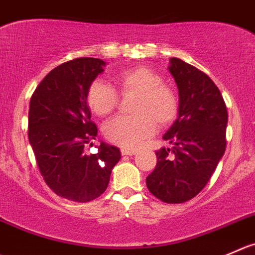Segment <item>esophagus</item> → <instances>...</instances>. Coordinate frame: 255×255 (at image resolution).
<instances>
[{
	"label": "esophagus",
	"instance_id": "1",
	"mask_svg": "<svg viewBox=\"0 0 255 255\" xmlns=\"http://www.w3.org/2000/svg\"><path fill=\"white\" fill-rule=\"evenodd\" d=\"M121 153L122 155H133L137 153V149H130V148H122L121 149Z\"/></svg>",
	"mask_w": 255,
	"mask_h": 255
}]
</instances>
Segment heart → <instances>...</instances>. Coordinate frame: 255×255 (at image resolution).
Returning <instances> with one entry per match:
<instances>
[{
    "instance_id": "obj_1",
    "label": "heart",
    "mask_w": 255,
    "mask_h": 255,
    "mask_svg": "<svg viewBox=\"0 0 255 255\" xmlns=\"http://www.w3.org/2000/svg\"><path fill=\"white\" fill-rule=\"evenodd\" d=\"M122 96L137 95L133 102L134 116H118L103 127L110 142L125 148H135L154 133L155 122L170 125L179 113V98L175 91L163 83L159 73L144 66L128 68L115 77ZM117 91L103 80H95L87 91V105L97 116H108L118 105Z\"/></svg>"
}]
</instances>
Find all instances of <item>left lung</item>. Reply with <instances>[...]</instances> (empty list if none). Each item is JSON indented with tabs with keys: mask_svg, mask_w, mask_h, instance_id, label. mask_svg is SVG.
Listing matches in <instances>:
<instances>
[{
	"mask_svg": "<svg viewBox=\"0 0 255 255\" xmlns=\"http://www.w3.org/2000/svg\"><path fill=\"white\" fill-rule=\"evenodd\" d=\"M169 72L179 92V113L163 139L172 148L157 150V164L145 179L150 193L165 203H183L207 185L227 147L228 112L216 83L179 58Z\"/></svg>",
	"mask_w": 255,
	"mask_h": 255,
	"instance_id": "1",
	"label": "left lung"
}]
</instances>
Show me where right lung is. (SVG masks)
<instances>
[{
    "label": "right lung",
    "mask_w": 255,
    "mask_h": 255,
    "mask_svg": "<svg viewBox=\"0 0 255 255\" xmlns=\"http://www.w3.org/2000/svg\"><path fill=\"white\" fill-rule=\"evenodd\" d=\"M103 66L91 57L65 62L41 81L29 101L28 140L39 173L57 196L81 203L105 193L121 159L120 149L103 142L96 154L85 152L97 135L87 91Z\"/></svg>",
    "instance_id": "obj_1"
}]
</instances>
